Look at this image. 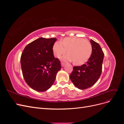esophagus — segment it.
Wrapping results in <instances>:
<instances>
[{
  "mask_svg": "<svg viewBox=\"0 0 124 124\" xmlns=\"http://www.w3.org/2000/svg\"><path fill=\"white\" fill-rule=\"evenodd\" d=\"M65 65V63L64 62H61V66H62V67H63V66H64Z\"/></svg>",
  "mask_w": 124,
  "mask_h": 124,
  "instance_id": "1",
  "label": "esophagus"
}]
</instances>
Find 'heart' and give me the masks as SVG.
I'll use <instances>...</instances> for the list:
<instances>
[{
    "instance_id": "1",
    "label": "heart",
    "mask_w": 124,
    "mask_h": 124,
    "mask_svg": "<svg viewBox=\"0 0 124 124\" xmlns=\"http://www.w3.org/2000/svg\"><path fill=\"white\" fill-rule=\"evenodd\" d=\"M63 57L66 61H72L75 65H81L87 62L92 54V46L89 41L83 38L68 37L56 42L53 46L54 56L59 58L66 53Z\"/></svg>"
}]
</instances>
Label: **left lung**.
I'll list each match as a JSON object with an SVG mask.
<instances>
[{"instance_id": "1", "label": "left lung", "mask_w": 124, "mask_h": 124, "mask_svg": "<svg viewBox=\"0 0 124 124\" xmlns=\"http://www.w3.org/2000/svg\"><path fill=\"white\" fill-rule=\"evenodd\" d=\"M92 54L88 61L81 66L73 67L70 78L74 85L80 89L91 87L100 78L102 72L104 53L100 45L93 40Z\"/></svg>"}]
</instances>
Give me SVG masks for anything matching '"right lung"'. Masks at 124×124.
<instances>
[{"label": "right lung", "mask_w": 124, "mask_h": 124, "mask_svg": "<svg viewBox=\"0 0 124 124\" xmlns=\"http://www.w3.org/2000/svg\"><path fill=\"white\" fill-rule=\"evenodd\" d=\"M56 38H39L25 47L21 57L22 73L25 82L35 91H47L53 84L61 62L53 55Z\"/></svg>", "instance_id": "right-lung-1"}]
</instances>
